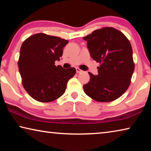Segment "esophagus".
<instances>
[{"instance_id":"34e87169","label":"esophagus","mask_w":151,"mask_h":151,"mask_svg":"<svg viewBox=\"0 0 151 151\" xmlns=\"http://www.w3.org/2000/svg\"><path fill=\"white\" fill-rule=\"evenodd\" d=\"M76 73H81L83 72V70H81L80 68H76Z\"/></svg>"}]
</instances>
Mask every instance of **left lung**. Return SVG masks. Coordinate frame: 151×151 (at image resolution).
<instances>
[{
  "label": "left lung",
  "mask_w": 151,
  "mask_h": 151,
  "mask_svg": "<svg viewBox=\"0 0 151 151\" xmlns=\"http://www.w3.org/2000/svg\"><path fill=\"white\" fill-rule=\"evenodd\" d=\"M93 59L100 63L98 75L88 73L85 93L99 102H111L123 94L131 84L134 63L131 43L123 33L104 27L83 37Z\"/></svg>",
  "instance_id": "left-lung-1"
}]
</instances>
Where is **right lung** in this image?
Masks as SVG:
<instances>
[{
    "instance_id": "right-lung-1",
    "label": "right lung",
    "mask_w": 151,
    "mask_h": 151,
    "mask_svg": "<svg viewBox=\"0 0 151 151\" xmlns=\"http://www.w3.org/2000/svg\"><path fill=\"white\" fill-rule=\"evenodd\" d=\"M68 42L59 37L38 33L22 43L18 61L19 73L24 89L36 101L48 103L59 98L75 75V68L66 69L55 65Z\"/></svg>"
}]
</instances>
